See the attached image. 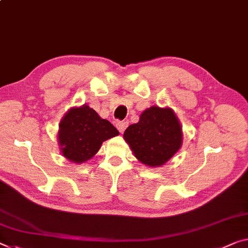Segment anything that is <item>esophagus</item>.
<instances>
[{
    "instance_id": "obj_1",
    "label": "esophagus",
    "mask_w": 248,
    "mask_h": 248,
    "mask_svg": "<svg viewBox=\"0 0 248 248\" xmlns=\"http://www.w3.org/2000/svg\"><path fill=\"white\" fill-rule=\"evenodd\" d=\"M127 126H128L127 122H117L116 123V127L121 133H123L125 131V128H126Z\"/></svg>"
}]
</instances>
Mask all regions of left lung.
I'll list each match as a JSON object with an SVG mask.
<instances>
[{
    "instance_id": "obj_1",
    "label": "left lung",
    "mask_w": 248,
    "mask_h": 248,
    "mask_svg": "<svg viewBox=\"0 0 248 248\" xmlns=\"http://www.w3.org/2000/svg\"><path fill=\"white\" fill-rule=\"evenodd\" d=\"M123 136L135 157L151 167L162 166L172 158L183 140L181 124L173 109L158 106L145 109Z\"/></svg>"
}]
</instances>
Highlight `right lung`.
<instances>
[{
    "mask_svg": "<svg viewBox=\"0 0 248 248\" xmlns=\"http://www.w3.org/2000/svg\"><path fill=\"white\" fill-rule=\"evenodd\" d=\"M61 152L74 163L92 158L104 140L117 136L119 131L108 120H103L89 105L72 108L59 125Z\"/></svg>",
    "mask_w": 248,
    "mask_h": 248,
    "instance_id": "obj_1",
    "label": "right lung"
}]
</instances>
